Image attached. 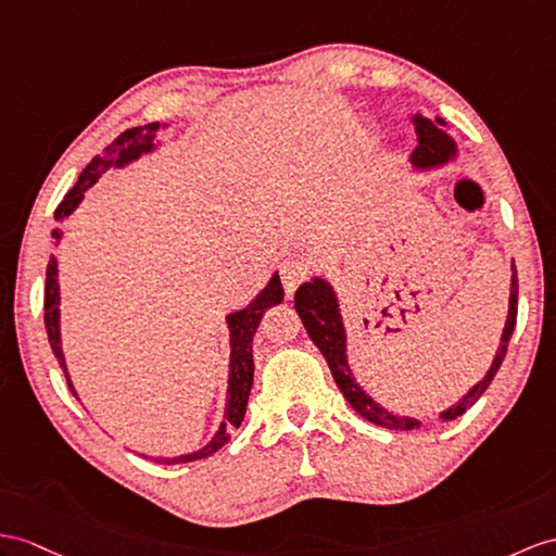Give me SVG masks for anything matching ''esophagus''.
<instances>
[{
	"instance_id": "obj_1",
	"label": "esophagus",
	"mask_w": 556,
	"mask_h": 556,
	"mask_svg": "<svg viewBox=\"0 0 556 556\" xmlns=\"http://www.w3.org/2000/svg\"><path fill=\"white\" fill-rule=\"evenodd\" d=\"M311 262L308 256H292L286 264L280 266V278H282V288H286L288 296L302 286L306 276L311 274Z\"/></svg>"
}]
</instances>
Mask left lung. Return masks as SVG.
<instances>
[{
	"instance_id": "left-lung-1",
	"label": "left lung",
	"mask_w": 556,
	"mask_h": 556,
	"mask_svg": "<svg viewBox=\"0 0 556 556\" xmlns=\"http://www.w3.org/2000/svg\"><path fill=\"white\" fill-rule=\"evenodd\" d=\"M413 122H415V131H417V148L413 151L410 162L415 167H419V169L437 167V165H443V162H448L451 157H455V141L443 131L445 122L441 117L431 122L422 115H415ZM517 304H519V280H517V266L511 264V290H509L507 323H505L503 337H500V346H497V354L493 358L491 370L485 372V377L479 384H473L467 391V396L459 399V403L451 405L448 410L441 413L443 419H455L463 415L467 408H471V405L481 399L483 391L489 389V384L493 382L495 372L500 370V365H503V361H505L514 325H517ZM294 308L304 323L311 342L320 349V354L325 356V361H328V368L334 377V382H337V387H340V391L349 401L351 408L377 427L399 429V431L419 429V425H422L419 419L389 413L387 408H382L380 403H375L368 394H365V391L358 387V382L354 380V375H351V368H349V361H346V332H344V323L340 316V304H337L334 290L330 288L328 280L314 278L311 282L300 286V290L294 292Z\"/></svg>"
}]
</instances>
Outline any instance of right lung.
Listing matches in <instances>:
<instances>
[{
    "mask_svg": "<svg viewBox=\"0 0 556 556\" xmlns=\"http://www.w3.org/2000/svg\"><path fill=\"white\" fill-rule=\"evenodd\" d=\"M160 125L157 122H151V125L143 127H131L119 134V137L103 148V153L93 157L89 165L79 174L77 184L65 193V198L61 200V205L56 207V222H63L65 216H71L75 212V207L83 202L85 191L89 186H93L99 181V176L103 172H108L111 167H122L127 162L141 157L143 153H151L155 148V134H157ZM56 240H61V231L51 233ZM282 286L278 274H274V278L268 280V286L256 294V300H252L250 306H245L242 311H236L226 318L228 330H231V372H228V401H226V422H222L219 431H216L214 439L200 448L195 453L188 455H176V457H153L155 463L160 465H181V463H193V459H205L210 455H214L222 445L228 443V429H238L242 417H245V408H248V399H250V389H252V380H254V358H252V340L254 332L260 328L262 316L266 314V308L276 306L282 302ZM59 264L56 256H49L47 264V286H45V325H47V334H49V344L53 356L59 358V365L65 372L67 387H71L73 396L77 399L71 377H67V368H65V358H63V349H61V330H59Z\"/></svg>",
    "mask_w": 556,
    "mask_h": 556,
    "instance_id": "right-lung-1",
    "label": "right lung"
}]
</instances>
